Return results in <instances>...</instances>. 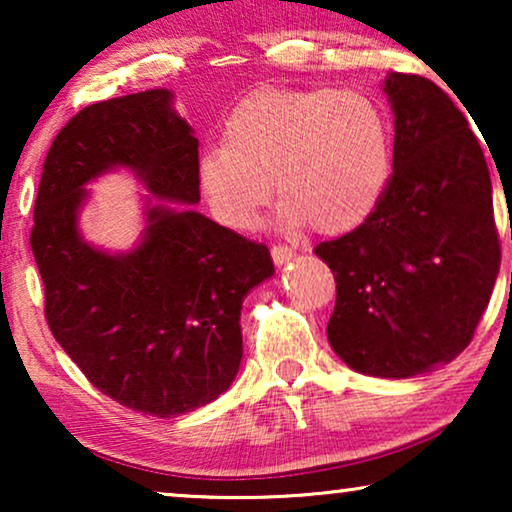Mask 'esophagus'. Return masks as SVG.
Returning <instances> with one entry per match:
<instances>
[{
	"mask_svg": "<svg viewBox=\"0 0 512 512\" xmlns=\"http://www.w3.org/2000/svg\"><path fill=\"white\" fill-rule=\"evenodd\" d=\"M270 254H272V261H275L277 265H284V263H289L291 258H296V249L286 247V244H275V247L270 249Z\"/></svg>",
	"mask_w": 512,
	"mask_h": 512,
	"instance_id": "esophagus-1",
	"label": "esophagus"
}]
</instances>
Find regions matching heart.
<instances>
[{"label":"heart","mask_w":512,"mask_h":512,"mask_svg":"<svg viewBox=\"0 0 512 512\" xmlns=\"http://www.w3.org/2000/svg\"><path fill=\"white\" fill-rule=\"evenodd\" d=\"M200 186L216 219L251 228L284 198V221L317 233L359 228L391 177L384 111L361 93L265 86L244 95L223 121L221 144L202 151Z\"/></svg>","instance_id":"b5f03b06"}]
</instances>
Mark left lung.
<instances>
[{"label":"left lung","instance_id":"left-lung-1","mask_svg":"<svg viewBox=\"0 0 512 512\" xmlns=\"http://www.w3.org/2000/svg\"><path fill=\"white\" fill-rule=\"evenodd\" d=\"M394 172L375 212L314 249L335 277L328 342L349 368L412 377L471 345L501 263L492 179L466 116L417 74L384 81Z\"/></svg>","mask_w":512,"mask_h":512}]
</instances>
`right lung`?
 I'll return each instance as SVG.
<instances>
[{
	"label": "right lung",
	"mask_w": 512,
	"mask_h": 512,
	"mask_svg": "<svg viewBox=\"0 0 512 512\" xmlns=\"http://www.w3.org/2000/svg\"><path fill=\"white\" fill-rule=\"evenodd\" d=\"M170 102L156 88L69 118L48 149L30 235L53 338L104 396L156 417L184 415L230 387L242 300L275 272L265 244L167 202L146 209L130 254L81 240L83 184L111 167H130L160 200L200 202L198 139Z\"/></svg>",
	"instance_id": "1"
}]
</instances>
